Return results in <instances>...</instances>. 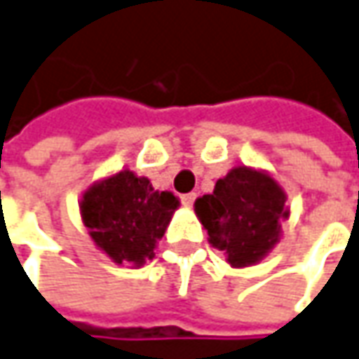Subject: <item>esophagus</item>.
Here are the masks:
<instances>
[{
    "mask_svg": "<svg viewBox=\"0 0 359 359\" xmlns=\"http://www.w3.org/2000/svg\"><path fill=\"white\" fill-rule=\"evenodd\" d=\"M196 194H184V196H182V203H184L185 208H191L194 201H196Z\"/></svg>",
    "mask_w": 359,
    "mask_h": 359,
    "instance_id": "esophagus-1",
    "label": "esophagus"
}]
</instances>
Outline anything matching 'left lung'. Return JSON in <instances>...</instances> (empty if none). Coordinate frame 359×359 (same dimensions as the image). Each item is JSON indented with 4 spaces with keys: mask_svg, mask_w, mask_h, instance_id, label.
<instances>
[{
    "mask_svg": "<svg viewBox=\"0 0 359 359\" xmlns=\"http://www.w3.org/2000/svg\"><path fill=\"white\" fill-rule=\"evenodd\" d=\"M285 201V191L271 175L243 165L219 180L213 194L197 199L196 213L209 243L239 269L259 263L275 247L278 223L288 217Z\"/></svg>",
    "mask_w": 359,
    "mask_h": 359,
    "instance_id": "left-lung-1",
    "label": "left lung"
}]
</instances>
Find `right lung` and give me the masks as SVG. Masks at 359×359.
Segmentation results:
<instances>
[{
	"mask_svg": "<svg viewBox=\"0 0 359 359\" xmlns=\"http://www.w3.org/2000/svg\"><path fill=\"white\" fill-rule=\"evenodd\" d=\"M180 205L170 191H156L148 177L128 170L95 184L81 201L93 241L118 264L142 266L154 259L156 241Z\"/></svg>",
	"mask_w": 359,
	"mask_h": 359,
	"instance_id": "right-lung-1",
	"label": "right lung"
}]
</instances>
